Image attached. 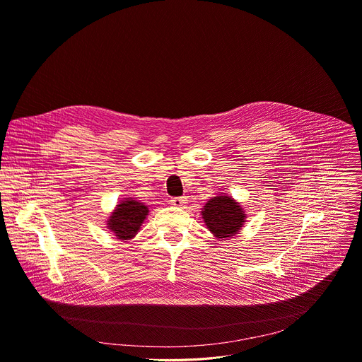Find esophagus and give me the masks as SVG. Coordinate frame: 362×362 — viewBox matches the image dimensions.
<instances>
[{"mask_svg": "<svg viewBox=\"0 0 362 362\" xmlns=\"http://www.w3.org/2000/svg\"><path fill=\"white\" fill-rule=\"evenodd\" d=\"M170 204L173 205V206H177V208H183L187 202H186V198L185 196H182V198H173L172 201H170Z\"/></svg>", "mask_w": 362, "mask_h": 362, "instance_id": "obj_1", "label": "esophagus"}]
</instances>
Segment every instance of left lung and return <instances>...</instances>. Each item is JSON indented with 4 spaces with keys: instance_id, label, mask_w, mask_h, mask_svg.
<instances>
[{
    "instance_id": "obj_1",
    "label": "left lung",
    "mask_w": 362,
    "mask_h": 362,
    "mask_svg": "<svg viewBox=\"0 0 362 362\" xmlns=\"http://www.w3.org/2000/svg\"><path fill=\"white\" fill-rule=\"evenodd\" d=\"M201 215L208 231L219 241L237 237L247 219L241 204L226 193H218L211 198L202 208Z\"/></svg>"
}]
</instances>
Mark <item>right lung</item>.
<instances>
[{"label":"right lung","mask_w":362,"mask_h":362,"mask_svg":"<svg viewBox=\"0 0 362 362\" xmlns=\"http://www.w3.org/2000/svg\"><path fill=\"white\" fill-rule=\"evenodd\" d=\"M148 212L144 204L133 198H125L111 212L107 219V228L117 240L128 243L139 234Z\"/></svg>","instance_id":"right-lung-1"}]
</instances>
